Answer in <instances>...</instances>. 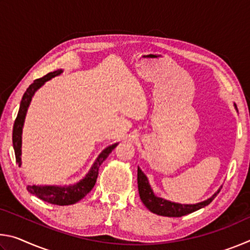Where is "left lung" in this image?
Listing matches in <instances>:
<instances>
[{"mask_svg": "<svg viewBox=\"0 0 250 250\" xmlns=\"http://www.w3.org/2000/svg\"><path fill=\"white\" fill-rule=\"evenodd\" d=\"M138 188L141 201L143 202V204L146 205V208H149V210H151L152 213L167 217H181L189 213H193V211H195L197 209L203 208L204 206L208 205L209 203L216 197L219 191H221V188H219L213 196L208 198V200L197 203V204H179V203L170 202L154 195V193L152 191L151 186L149 184V181H147V177L139 167Z\"/></svg>", "mask_w": 250, "mask_h": 250, "instance_id": "8db88e82", "label": "left lung"}]
</instances>
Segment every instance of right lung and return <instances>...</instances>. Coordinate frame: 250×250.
<instances>
[{
  "mask_svg": "<svg viewBox=\"0 0 250 250\" xmlns=\"http://www.w3.org/2000/svg\"><path fill=\"white\" fill-rule=\"evenodd\" d=\"M61 70H55L53 73H49L45 75L44 77L39 78L34 80L32 84H29V87L25 91L23 95L22 101H21L20 104V110L18 113V117H16L14 126H13V147L15 152V158H16V163L21 167V154H22V130H23V125L25 120V116H26L27 108L29 104H31V100L33 98L34 94L37 89L43 86V84L50 80L55 76H58L62 74ZM118 146V143L110 146L101 152L98 158H97L96 162L92 164L90 171L88 172V174L83 177L82 181H79L78 183L69 186H55V185H27V191L33 194V195L37 196L41 198L42 201L50 203V204L55 205H71L77 203L78 201L82 200L84 196L89 193L92 188H94L97 181V177H98V172H99V167L103 164L104 161L108 158V155L111 153L112 150Z\"/></svg>",
  "mask_w": 250,
  "mask_h": 250,
  "instance_id": "1",
  "label": "right lung"
}]
</instances>
